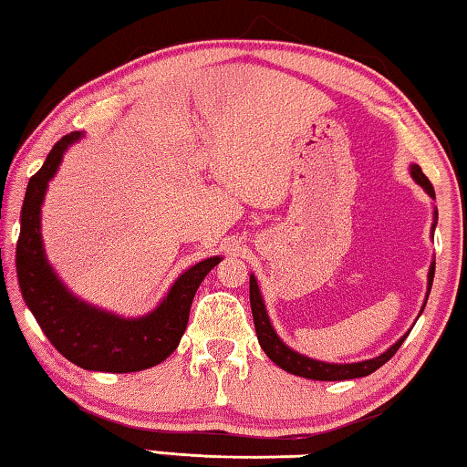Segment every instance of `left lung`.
<instances>
[{
    "instance_id": "8db88e82",
    "label": "left lung",
    "mask_w": 467,
    "mask_h": 467,
    "mask_svg": "<svg viewBox=\"0 0 467 467\" xmlns=\"http://www.w3.org/2000/svg\"><path fill=\"white\" fill-rule=\"evenodd\" d=\"M411 176L417 184L421 186L423 191H426L430 197H436L434 194V186L430 182L426 173L421 171L420 165H411ZM434 215L438 218V213L434 212ZM432 228H436V222L432 224ZM434 268H436V262H432V266H430V273H428V294H426V302H428V296H430V289H432V281H434ZM249 302H252V315H254V325H255V333H257V342H260L262 350L266 352V357L276 363L278 367L283 368V371L287 373H294V375H300V378L306 379H318V381H342V379H354V378H365V375H371L373 371H378L381 365H386L389 358L394 357L396 350H399L400 344L405 342L409 333H405L399 342L392 344L388 348L384 354H379V357L375 358H368V360H360V363H344V365H337V363H323V360H315L310 357H304V354L291 350V348L283 342L281 337L276 336L275 327L270 325V318H268V312H266V306H264L262 300V294H260V287H257V281L254 275H249ZM426 302L421 306V312L426 308Z\"/></svg>"
}]
</instances>
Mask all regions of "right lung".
Masks as SVG:
<instances>
[{
	"instance_id": "right-lung-1",
	"label": "right lung",
	"mask_w": 467,
	"mask_h": 467,
	"mask_svg": "<svg viewBox=\"0 0 467 467\" xmlns=\"http://www.w3.org/2000/svg\"><path fill=\"white\" fill-rule=\"evenodd\" d=\"M79 138V131L62 136L26 186L16 243L18 285L41 331L71 363L88 371H142L163 363L176 350L189 323L192 297L222 257H207L180 275L163 302L140 318H121L75 297L46 260L39 218L47 182L58 171L65 150Z\"/></svg>"
}]
</instances>
